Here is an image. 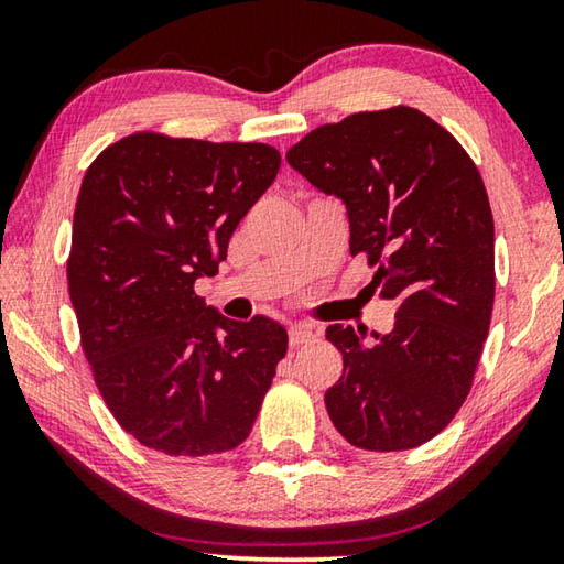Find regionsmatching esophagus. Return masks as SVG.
I'll return each mask as SVG.
<instances>
[{"label":"esophagus","instance_id":"esophagus-1","mask_svg":"<svg viewBox=\"0 0 564 564\" xmlns=\"http://www.w3.org/2000/svg\"><path fill=\"white\" fill-rule=\"evenodd\" d=\"M313 338H316V330H313L308 323H295V326L289 328L291 348H299V346H303V343H308Z\"/></svg>","mask_w":564,"mask_h":564}]
</instances>
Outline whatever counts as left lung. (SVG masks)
I'll return each mask as SVG.
<instances>
[{
	"mask_svg": "<svg viewBox=\"0 0 564 564\" xmlns=\"http://www.w3.org/2000/svg\"><path fill=\"white\" fill-rule=\"evenodd\" d=\"M308 184L346 206L395 326L373 340L328 326L343 376L326 390L336 431L362 451H410L451 423L470 393L495 301L488 191L465 149L423 111H360L313 129L289 154Z\"/></svg>",
	"mask_w": 564,
	"mask_h": 564,
	"instance_id": "left-lung-1",
	"label": "left lung"
}]
</instances>
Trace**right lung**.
Segmentation results:
<instances>
[{
	"mask_svg": "<svg viewBox=\"0 0 564 564\" xmlns=\"http://www.w3.org/2000/svg\"><path fill=\"white\" fill-rule=\"evenodd\" d=\"M281 169L269 144L133 133L82 181L66 275L84 356L129 435L166 455L241 445L289 333L231 321L194 293Z\"/></svg>",
	"mask_w": 564,
	"mask_h": 564,
	"instance_id": "obj_1",
	"label": "right lung"
}]
</instances>
